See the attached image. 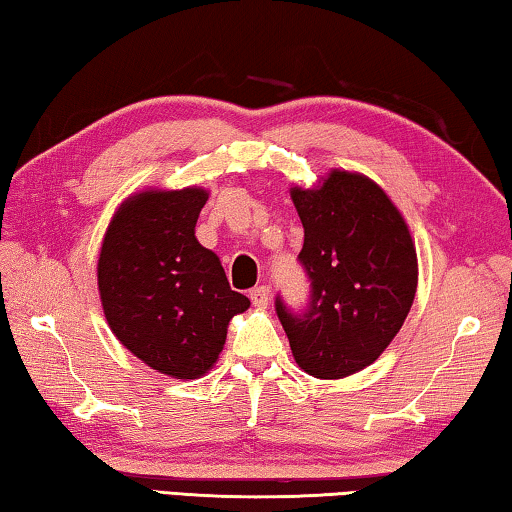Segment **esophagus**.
Here are the masks:
<instances>
[{
	"label": "esophagus",
	"mask_w": 512,
	"mask_h": 512,
	"mask_svg": "<svg viewBox=\"0 0 512 512\" xmlns=\"http://www.w3.org/2000/svg\"><path fill=\"white\" fill-rule=\"evenodd\" d=\"M268 300H271V293H268V287H255L250 291V302H253L255 307L264 309L268 305Z\"/></svg>",
	"instance_id": "obj_1"
}]
</instances>
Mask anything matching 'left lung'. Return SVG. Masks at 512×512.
<instances>
[{"mask_svg": "<svg viewBox=\"0 0 512 512\" xmlns=\"http://www.w3.org/2000/svg\"><path fill=\"white\" fill-rule=\"evenodd\" d=\"M305 228L300 264L311 280L302 316L275 300L293 359L316 379H343L381 357L409 316L418 255L402 212L359 171L332 169L291 187Z\"/></svg>", "mask_w": 512, "mask_h": 512, "instance_id": "left-lung-1", "label": "left lung"}]
</instances>
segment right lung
I'll return each mask as SVG.
<instances>
[{
  "label": "right lung",
  "instance_id": "obj_1",
  "mask_svg": "<svg viewBox=\"0 0 512 512\" xmlns=\"http://www.w3.org/2000/svg\"><path fill=\"white\" fill-rule=\"evenodd\" d=\"M207 198L196 185L131 194L112 214L97 262L112 334L155 372L185 381L214 366L230 320L250 307L196 239Z\"/></svg>",
  "mask_w": 512,
  "mask_h": 512
}]
</instances>
